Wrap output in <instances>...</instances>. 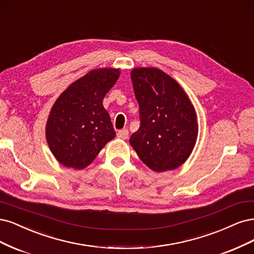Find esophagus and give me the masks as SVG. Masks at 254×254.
<instances>
[{
    "mask_svg": "<svg viewBox=\"0 0 254 254\" xmlns=\"http://www.w3.org/2000/svg\"><path fill=\"white\" fill-rule=\"evenodd\" d=\"M117 137L120 139H127L128 137V130L127 128L120 129L119 132L117 133Z\"/></svg>",
    "mask_w": 254,
    "mask_h": 254,
    "instance_id": "1",
    "label": "esophagus"
}]
</instances>
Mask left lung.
Returning <instances> with one entry per match:
<instances>
[{
  "label": "left lung",
  "mask_w": 254,
  "mask_h": 254,
  "mask_svg": "<svg viewBox=\"0 0 254 254\" xmlns=\"http://www.w3.org/2000/svg\"><path fill=\"white\" fill-rule=\"evenodd\" d=\"M130 78L140 120L130 145L155 172L178 168L190 156L197 137L192 103L182 86L158 68H134Z\"/></svg>",
  "instance_id": "8db88e82"
}]
</instances>
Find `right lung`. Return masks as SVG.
<instances>
[{
	"mask_svg": "<svg viewBox=\"0 0 254 254\" xmlns=\"http://www.w3.org/2000/svg\"><path fill=\"white\" fill-rule=\"evenodd\" d=\"M119 75V69L114 68L91 70L71 83L55 102L46 124V139L61 165L77 170L86 168L115 137L102 101Z\"/></svg>",
	"mask_w": 254,
	"mask_h": 254,
	"instance_id": "right-lung-1",
	"label": "right lung"
}]
</instances>
